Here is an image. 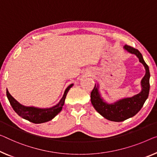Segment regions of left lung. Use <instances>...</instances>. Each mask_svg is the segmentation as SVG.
Here are the masks:
<instances>
[{"label":"left lung","mask_w":157,"mask_h":157,"mask_svg":"<svg viewBox=\"0 0 157 157\" xmlns=\"http://www.w3.org/2000/svg\"><path fill=\"white\" fill-rule=\"evenodd\" d=\"M123 48L128 53L136 56L145 68L146 73L141 80V92L133 97L124 98L112 104H108L101 97L99 92V85H95L91 92V102L96 111L107 120L115 122H121L138 113L148 98L150 86L149 66L144 62L141 53L137 49L128 45L124 46Z\"/></svg>","instance_id":"8db88e82"}]
</instances>
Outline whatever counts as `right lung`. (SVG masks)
<instances>
[{
  "instance_id": "obj_1",
  "label": "right lung",
  "mask_w": 157,
  "mask_h": 157,
  "mask_svg": "<svg viewBox=\"0 0 157 157\" xmlns=\"http://www.w3.org/2000/svg\"><path fill=\"white\" fill-rule=\"evenodd\" d=\"M72 86H73V84H71V85L67 86L66 90H65L64 94L61 98V99L60 100V101L57 104L51 107V108L46 109L23 106L12 97L8 90H6V94L11 106L13 107L14 111L18 114V116L22 117L25 120L29 121V122L37 124L43 123L52 120L56 115H58L61 111L67 94Z\"/></svg>"
}]
</instances>
